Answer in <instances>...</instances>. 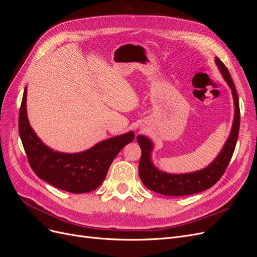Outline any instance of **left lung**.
Instances as JSON below:
<instances>
[{
    "label": "left lung",
    "mask_w": 257,
    "mask_h": 257,
    "mask_svg": "<svg viewBox=\"0 0 257 257\" xmlns=\"http://www.w3.org/2000/svg\"><path fill=\"white\" fill-rule=\"evenodd\" d=\"M215 64L219 67L224 79L231 89L234 97L235 115L229 137L225 143L222 151L216 159L206 168L195 173L173 175L159 170L151 161V152L153 144L149 138L144 135L137 136V142L142 149V158L139 161V177L148 189L167 196H184L203 192L213 186L226 170L238 139L240 126V109L239 98L235 84L231 80L230 74L223 62L215 58Z\"/></svg>",
    "instance_id": "1"
}]
</instances>
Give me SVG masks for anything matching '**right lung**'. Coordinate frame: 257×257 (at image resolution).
I'll list each match as a JSON object with an SVG mask.
<instances>
[{
	"label": "right lung",
	"mask_w": 257,
	"mask_h": 257,
	"mask_svg": "<svg viewBox=\"0 0 257 257\" xmlns=\"http://www.w3.org/2000/svg\"><path fill=\"white\" fill-rule=\"evenodd\" d=\"M19 135L31 168L42 180L66 192L81 194L102 184L113 159L133 142L134 133L115 136L80 153L53 151L42 143L31 127L27 114V87L19 112Z\"/></svg>",
	"instance_id": "add662e5"
}]
</instances>
